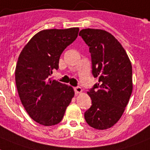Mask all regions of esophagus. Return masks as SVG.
I'll use <instances>...</instances> for the list:
<instances>
[{"label":"esophagus","instance_id":"esophagus-1","mask_svg":"<svg viewBox=\"0 0 150 150\" xmlns=\"http://www.w3.org/2000/svg\"><path fill=\"white\" fill-rule=\"evenodd\" d=\"M74 89H75V92L76 94H80V93L82 92V88L81 87H75Z\"/></svg>","mask_w":150,"mask_h":150}]
</instances>
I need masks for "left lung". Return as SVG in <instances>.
<instances>
[{
    "label": "left lung",
    "mask_w": 150,
    "mask_h": 150,
    "mask_svg": "<svg viewBox=\"0 0 150 150\" xmlns=\"http://www.w3.org/2000/svg\"><path fill=\"white\" fill-rule=\"evenodd\" d=\"M79 36L89 47L92 74L98 78V83L87 92L92 105L85 112V119L91 127L107 129L120 119L129 101L132 64L120 42L108 31L82 29Z\"/></svg>",
    "instance_id": "left-lung-1"
}]
</instances>
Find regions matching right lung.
Here are the masks:
<instances>
[{
  "mask_svg": "<svg viewBox=\"0 0 150 150\" xmlns=\"http://www.w3.org/2000/svg\"><path fill=\"white\" fill-rule=\"evenodd\" d=\"M79 31V28L42 30L31 38L18 57V95L29 116L41 125L59 123L75 96L72 87L48 76L58 69L61 54L76 39Z\"/></svg>",
  "mask_w": 150,
  "mask_h": 150,
  "instance_id": "1",
  "label": "right lung"
}]
</instances>
